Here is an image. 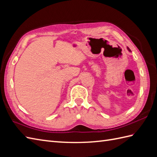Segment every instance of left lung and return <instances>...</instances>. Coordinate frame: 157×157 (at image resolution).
Listing matches in <instances>:
<instances>
[{
  "label": "left lung",
  "mask_w": 157,
  "mask_h": 157,
  "mask_svg": "<svg viewBox=\"0 0 157 157\" xmlns=\"http://www.w3.org/2000/svg\"><path fill=\"white\" fill-rule=\"evenodd\" d=\"M127 49L128 50V52H131V50H130V49L128 48V47H127Z\"/></svg>",
  "instance_id": "8db88e82"
}]
</instances>
